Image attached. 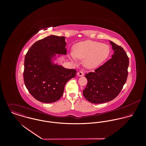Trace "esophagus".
I'll use <instances>...</instances> for the list:
<instances>
[{"instance_id": "esophagus-1", "label": "esophagus", "mask_w": 146, "mask_h": 146, "mask_svg": "<svg viewBox=\"0 0 146 146\" xmlns=\"http://www.w3.org/2000/svg\"><path fill=\"white\" fill-rule=\"evenodd\" d=\"M78 76H84V72L83 71H79V72H78Z\"/></svg>"}]
</instances>
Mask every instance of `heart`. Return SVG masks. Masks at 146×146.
<instances>
[{"instance_id": "obj_1", "label": "heart", "mask_w": 146, "mask_h": 146, "mask_svg": "<svg viewBox=\"0 0 146 146\" xmlns=\"http://www.w3.org/2000/svg\"><path fill=\"white\" fill-rule=\"evenodd\" d=\"M110 46L106 44L92 40L79 42L75 45L73 52L70 54L72 62L77 59L84 60V63L88 68H94L101 65L109 57Z\"/></svg>"}]
</instances>
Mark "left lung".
<instances>
[{
	"instance_id": "8db88e82",
	"label": "left lung",
	"mask_w": 146,
	"mask_h": 146,
	"mask_svg": "<svg viewBox=\"0 0 146 146\" xmlns=\"http://www.w3.org/2000/svg\"><path fill=\"white\" fill-rule=\"evenodd\" d=\"M109 42L114 51L112 58L94 72L85 76L88 83L83 94L92 104H103L115 98L127 79L129 58L121 46Z\"/></svg>"
}]
</instances>
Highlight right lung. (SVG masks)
<instances>
[{
  "label": "right lung",
  "mask_w": 146,
  "mask_h": 146,
  "mask_svg": "<svg viewBox=\"0 0 146 146\" xmlns=\"http://www.w3.org/2000/svg\"><path fill=\"white\" fill-rule=\"evenodd\" d=\"M65 37L49 35L35 42L25 57L23 79L29 93L38 101L52 103L59 100L64 85L76 71L58 64L66 55Z\"/></svg>",
  "instance_id": "obj_1"
}]
</instances>
